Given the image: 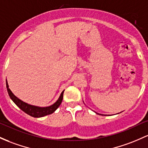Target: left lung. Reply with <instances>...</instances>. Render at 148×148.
Instances as JSON below:
<instances>
[{
    "label": "left lung",
    "mask_w": 148,
    "mask_h": 148,
    "mask_svg": "<svg viewBox=\"0 0 148 148\" xmlns=\"http://www.w3.org/2000/svg\"><path fill=\"white\" fill-rule=\"evenodd\" d=\"M97 114H98V113H97ZM100 115H102V114H100Z\"/></svg>",
    "instance_id": "obj_1"
}]
</instances>
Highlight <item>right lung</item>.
Listing matches in <instances>:
<instances>
[{
  "mask_svg": "<svg viewBox=\"0 0 148 148\" xmlns=\"http://www.w3.org/2000/svg\"><path fill=\"white\" fill-rule=\"evenodd\" d=\"M6 87H7L8 92L9 94L10 98L12 99V100L16 104V105L19 109H21L22 111L24 112L27 113V114L30 115V116H33V117H42V116H46V115L53 113L58 108V107L60 105L63 99L64 90L62 92L60 98H58V100L53 105L48 107H45V108H40V107L34 106V105H29V104H27V103H24L22 100H21L20 99L17 98L12 93L10 89L9 88V86H8L7 81H6Z\"/></svg>",
  "mask_w": 148,
  "mask_h": 148,
  "instance_id": "obj_1",
  "label": "right lung"
}]
</instances>
